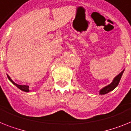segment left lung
Returning <instances> with one entry per match:
<instances>
[{
  "label": "left lung",
  "mask_w": 131,
  "mask_h": 131,
  "mask_svg": "<svg viewBox=\"0 0 131 131\" xmlns=\"http://www.w3.org/2000/svg\"><path fill=\"white\" fill-rule=\"evenodd\" d=\"M124 71H125V70H123L118 75H116V77L114 78V80H112V82L109 84V85L105 86V87H104L102 89L100 90V92H99V94L101 95L106 94L107 93L112 91L114 88H116L118 85V84H119V82L121 80V78L122 75H123V73L124 72Z\"/></svg>",
  "instance_id": "1"
}]
</instances>
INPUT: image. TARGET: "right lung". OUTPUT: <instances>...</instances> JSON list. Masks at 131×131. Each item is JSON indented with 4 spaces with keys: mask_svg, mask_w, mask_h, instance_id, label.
Listing matches in <instances>:
<instances>
[{
    "mask_svg": "<svg viewBox=\"0 0 131 131\" xmlns=\"http://www.w3.org/2000/svg\"><path fill=\"white\" fill-rule=\"evenodd\" d=\"M7 77H8V80H9L10 81V82H11L13 83V84L15 86H17L18 88H19L20 90H22V91H24V92H29L30 91V90H29V86H26V85H19V84H16L15 82H14L13 80H12V79L9 77V75H8V74H7Z\"/></svg>",
    "mask_w": 131,
    "mask_h": 131,
    "instance_id": "1",
    "label": "right lung"
}]
</instances>
